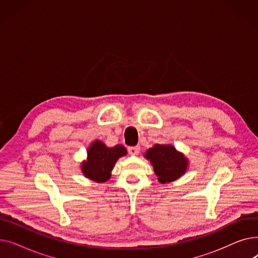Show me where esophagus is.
Instances as JSON below:
<instances>
[{
	"label": "esophagus",
	"instance_id": "esophagus-1",
	"mask_svg": "<svg viewBox=\"0 0 258 258\" xmlns=\"http://www.w3.org/2000/svg\"><path fill=\"white\" fill-rule=\"evenodd\" d=\"M128 153L132 156L139 155V153H140V146L137 145V146H131V147H128Z\"/></svg>",
	"mask_w": 258,
	"mask_h": 258
}]
</instances>
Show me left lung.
<instances>
[{"mask_svg":"<svg viewBox=\"0 0 258 258\" xmlns=\"http://www.w3.org/2000/svg\"><path fill=\"white\" fill-rule=\"evenodd\" d=\"M144 158L151 161L158 181L161 184L180 179L189 167L188 158L169 143L155 144L145 152Z\"/></svg>","mask_w":258,"mask_h":258,"instance_id":"8db88e82","label":"left lung"}]
</instances>
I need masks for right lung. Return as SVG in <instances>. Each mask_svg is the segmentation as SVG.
<instances>
[{"label": "right lung", "mask_w": 258, "mask_h": 258, "mask_svg": "<svg viewBox=\"0 0 258 258\" xmlns=\"http://www.w3.org/2000/svg\"><path fill=\"white\" fill-rule=\"evenodd\" d=\"M126 154V148L123 145L108 147L101 140H95L88 147L87 160L80 163L81 172L87 179L104 183L111 178L118 159Z\"/></svg>", "instance_id": "add662e5"}]
</instances>
